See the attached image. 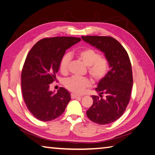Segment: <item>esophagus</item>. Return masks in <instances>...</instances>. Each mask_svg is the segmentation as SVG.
Masks as SVG:
<instances>
[{"label":"esophagus","instance_id":"34e87169","mask_svg":"<svg viewBox=\"0 0 155 155\" xmlns=\"http://www.w3.org/2000/svg\"><path fill=\"white\" fill-rule=\"evenodd\" d=\"M81 97L80 96H78V95H77V94H74V93L71 94V97H72V99H74V98H77V97Z\"/></svg>","mask_w":155,"mask_h":155}]
</instances>
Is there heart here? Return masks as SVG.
<instances>
[{"label":"heart","instance_id":"obj_1","mask_svg":"<svg viewBox=\"0 0 155 155\" xmlns=\"http://www.w3.org/2000/svg\"><path fill=\"white\" fill-rule=\"evenodd\" d=\"M78 58L88 67V72L95 81H100L106 75L109 63L106 58L100 57L98 51L91 48L79 50L77 53ZM71 61V55L65 54L59 62L60 71L63 74L67 73L69 64ZM63 84L68 90L75 94H81L90 87L91 83L86 78L72 76L65 79Z\"/></svg>","mask_w":155,"mask_h":155}]
</instances>
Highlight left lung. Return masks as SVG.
Here are the masks:
<instances>
[{"label": "left lung", "mask_w": 155, "mask_h": 155, "mask_svg": "<svg viewBox=\"0 0 155 155\" xmlns=\"http://www.w3.org/2000/svg\"><path fill=\"white\" fill-rule=\"evenodd\" d=\"M81 38L103 51L109 62L110 70L95 88L100 96H91L93 104L87 111L93 122L109 124L122 116L130 101L133 84L130 59L123 46L113 37L88 35Z\"/></svg>", "instance_id": "obj_1"}]
</instances>
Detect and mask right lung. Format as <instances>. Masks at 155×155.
Listing matches in <instances>:
<instances>
[{
    "instance_id": "obj_1",
    "label": "right lung",
    "mask_w": 155,
    "mask_h": 155,
    "mask_svg": "<svg viewBox=\"0 0 155 155\" xmlns=\"http://www.w3.org/2000/svg\"><path fill=\"white\" fill-rule=\"evenodd\" d=\"M81 41L74 37H55L39 41L33 46L25 61L21 73L22 96L28 109L43 121L61 115L70 101L69 92L60 87L54 94L50 84L56 80L61 58L66 50Z\"/></svg>"
}]
</instances>
